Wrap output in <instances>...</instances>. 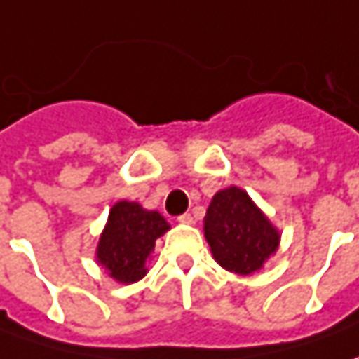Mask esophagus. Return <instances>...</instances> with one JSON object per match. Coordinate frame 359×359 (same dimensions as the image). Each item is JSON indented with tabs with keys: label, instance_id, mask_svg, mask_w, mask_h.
I'll list each match as a JSON object with an SVG mask.
<instances>
[{
	"label": "esophagus",
	"instance_id": "obj_1",
	"mask_svg": "<svg viewBox=\"0 0 359 359\" xmlns=\"http://www.w3.org/2000/svg\"><path fill=\"white\" fill-rule=\"evenodd\" d=\"M177 222H180V224H186V226H191V224H194V215L191 214L180 215V217H177Z\"/></svg>",
	"mask_w": 359,
	"mask_h": 359
}]
</instances>
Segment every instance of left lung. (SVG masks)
<instances>
[{
    "label": "left lung",
    "instance_id": "8db88e82",
    "mask_svg": "<svg viewBox=\"0 0 359 359\" xmlns=\"http://www.w3.org/2000/svg\"><path fill=\"white\" fill-rule=\"evenodd\" d=\"M203 236L214 259L228 271L254 276L280 248L282 233L245 189H219L203 217Z\"/></svg>",
    "mask_w": 359,
    "mask_h": 359
}]
</instances>
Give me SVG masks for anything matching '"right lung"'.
I'll return each mask as SVG.
<instances>
[{"label": "right lung", "instance_id": "right-lung-1", "mask_svg": "<svg viewBox=\"0 0 359 359\" xmlns=\"http://www.w3.org/2000/svg\"><path fill=\"white\" fill-rule=\"evenodd\" d=\"M170 229L165 217L137 201L119 200L111 205L95 248V262L118 283L140 282L147 273L156 240Z\"/></svg>", "mask_w": 359, "mask_h": 359}]
</instances>
